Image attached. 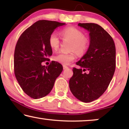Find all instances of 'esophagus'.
Masks as SVG:
<instances>
[{
    "mask_svg": "<svg viewBox=\"0 0 129 129\" xmlns=\"http://www.w3.org/2000/svg\"><path fill=\"white\" fill-rule=\"evenodd\" d=\"M63 69L64 70H66V69H68L69 68L67 66H65V65H63Z\"/></svg>",
    "mask_w": 129,
    "mask_h": 129,
    "instance_id": "esophagus-1",
    "label": "esophagus"
}]
</instances>
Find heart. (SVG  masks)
<instances>
[{"mask_svg":"<svg viewBox=\"0 0 129 129\" xmlns=\"http://www.w3.org/2000/svg\"><path fill=\"white\" fill-rule=\"evenodd\" d=\"M63 39L71 41L69 53L60 52L54 57V60L63 64H69L76 58V52L79 55L84 54L89 46L90 40L88 37L84 36L83 32L73 26L64 27L60 31ZM49 45L53 50H57L60 46V39L56 33H51L49 38Z\"/></svg>","mask_w":129,"mask_h":129,"instance_id":"1","label":"heart"}]
</instances>
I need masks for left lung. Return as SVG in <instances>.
Segmentation results:
<instances>
[{"label":"left lung","instance_id":"obj_1","mask_svg":"<svg viewBox=\"0 0 129 129\" xmlns=\"http://www.w3.org/2000/svg\"><path fill=\"white\" fill-rule=\"evenodd\" d=\"M89 32V47L73 69L70 91L80 101L89 103L100 98L108 87L116 69V48L110 35L95 23H79ZM87 71V73L84 71Z\"/></svg>","mask_w":129,"mask_h":129}]
</instances>
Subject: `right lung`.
<instances>
[{
	"instance_id": "right-lung-1",
	"label": "right lung",
	"mask_w": 129,
	"mask_h": 129,
	"mask_svg": "<svg viewBox=\"0 0 129 129\" xmlns=\"http://www.w3.org/2000/svg\"><path fill=\"white\" fill-rule=\"evenodd\" d=\"M66 23L39 20L28 27L19 38L14 54V70L19 85L30 98L38 99L47 96L60 75L63 66L52 61L48 66L42 63L52 54L49 45L51 33Z\"/></svg>"
}]
</instances>
